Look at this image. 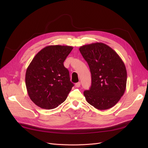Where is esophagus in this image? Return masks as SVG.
<instances>
[{
  "label": "esophagus",
  "instance_id": "esophagus-1",
  "mask_svg": "<svg viewBox=\"0 0 148 148\" xmlns=\"http://www.w3.org/2000/svg\"><path fill=\"white\" fill-rule=\"evenodd\" d=\"M80 84H81L80 82H78V83H75V87H76V88H79V87L80 86Z\"/></svg>",
  "mask_w": 148,
  "mask_h": 148
}]
</instances>
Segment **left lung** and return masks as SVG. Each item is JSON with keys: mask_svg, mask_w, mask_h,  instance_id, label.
<instances>
[{"mask_svg": "<svg viewBox=\"0 0 148 148\" xmlns=\"http://www.w3.org/2000/svg\"><path fill=\"white\" fill-rule=\"evenodd\" d=\"M79 50L91 73V87L83 92L87 102L100 110L112 108L126 89L127 73L123 62L114 50L102 42L84 45Z\"/></svg>", "mask_w": 148, "mask_h": 148, "instance_id": "1", "label": "left lung"}]
</instances>
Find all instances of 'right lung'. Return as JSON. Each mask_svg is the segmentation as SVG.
<instances>
[{
	"label": "right lung",
	"instance_id": "add662e5",
	"mask_svg": "<svg viewBox=\"0 0 148 148\" xmlns=\"http://www.w3.org/2000/svg\"><path fill=\"white\" fill-rule=\"evenodd\" d=\"M73 49L68 45L47 46L28 66L25 77L27 94L38 107L53 109L66 99L74 84L64 62Z\"/></svg>",
	"mask_w": 148,
	"mask_h": 148
}]
</instances>
